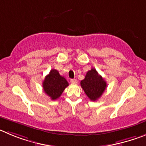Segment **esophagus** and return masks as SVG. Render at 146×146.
<instances>
[{"mask_svg": "<svg viewBox=\"0 0 146 146\" xmlns=\"http://www.w3.org/2000/svg\"><path fill=\"white\" fill-rule=\"evenodd\" d=\"M77 82H78L77 79H75V78L70 80V83H71V84H77Z\"/></svg>", "mask_w": 146, "mask_h": 146, "instance_id": "obj_1", "label": "esophagus"}]
</instances>
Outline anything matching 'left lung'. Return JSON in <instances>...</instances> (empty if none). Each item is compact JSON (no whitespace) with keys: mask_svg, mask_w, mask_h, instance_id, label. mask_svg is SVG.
<instances>
[{"mask_svg":"<svg viewBox=\"0 0 146 146\" xmlns=\"http://www.w3.org/2000/svg\"><path fill=\"white\" fill-rule=\"evenodd\" d=\"M81 86L88 98L96 101L106 90L107 84L94 68L86 73L84 79L81 81Z\"/></svg>","mask_w":146,"mask_h":146,"instance_id":"8db88e82","label":"left lung"}]
</instances>
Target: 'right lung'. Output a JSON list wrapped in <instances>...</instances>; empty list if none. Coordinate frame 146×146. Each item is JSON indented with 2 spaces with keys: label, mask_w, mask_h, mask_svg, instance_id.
I'll return each mask as SVG.
<instances>
[{
  "label": "right lung",
  "mask_w": 146,
  "mask_h": 146,
  "mask_svg": "<svg viewBox=\"0 0 146 146\" xmlns=\"http://www.w3.org/2000/svg\"><path fill=\"white\" fill-rule=\"evenodd\" d=\"M68 85L69 84L63 76H60L57 70L52 69L44 80L43 89L44 92L54 100L60 98Z\"/></svg>",
  "instance_id": "1"
}]
</instances>
